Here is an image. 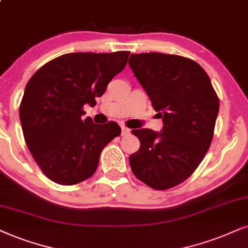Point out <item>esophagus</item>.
<instances>
[{"mask_svg": "<svg viewBox=\"0 0 248 248\" xmlns=\"http://www.w3.org/2000/svg\"><path fill=\"white\" fill-rule=\"evenodd\" d=\"M130 133V129H128L127 127H121V135L122 136H127Z\"/></svg>", "mask_w": 248, "mask_h": 248, "instance_id": "1", "label": "esophagus"}]
</instances>
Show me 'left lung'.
<instances>
[{"instance_id":"8db88e82","label":"left lung","mask_w":248,"mask_h":248,"mask_svg":"<svg viewBox=\"0 0 248 248\" xmlns=\"http://www.w3.org/2000/svg\"><path fill=\"white\" fill-rule=\"evenodd\" d=\"M129 66L162 118L161 133L134 129L139 151L129 156L135 176L155 190L190 177L211 146L220 103L198 62L160 52L130 55Z\"/></svg>"}]
</instances>
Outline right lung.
<instances>
[{
	"mask_svg": "<svg viewBox=\"0 0 248 248\" xmlns=\"http://www.w3.org/2000/svg\"><path fill=\"white\" fill-rule=\"evenodd\" d=\"M129 51L73 52L40 67L25 88L19 106L24 139L49 180L73 186L93 176L103 149L121 134L109 121L82 119L84 104L96 105L109 81L126 66Z\"/></svg>",
	"mask_w": 248,
	"mask_h": 248,
	"instance_id": "add662e5",
	"label": "right lung"
}]
</instances>
